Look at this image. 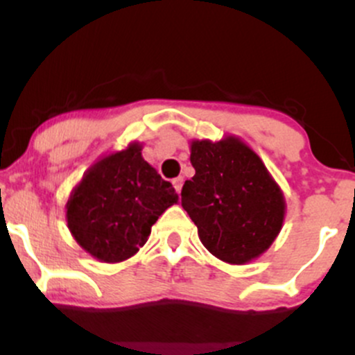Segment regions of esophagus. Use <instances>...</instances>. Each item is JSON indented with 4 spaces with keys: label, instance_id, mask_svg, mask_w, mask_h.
Returning a JSON list of instances; mask_svg holds the SVG:
<instances>
[{
    "label": "esophagus",
    "instance_id": "esophagus-1",
    "mask_svg": "<svg viewBox=\"0 0 355 355\" xmlns=\"http://www.w3.org/2000/svg\"><path fill=\"white\" fill-rule=\"evenodd\" d=\"M173 187H175V190L178 191V193H180V190H182V187H183V177H177V178H173Z\"/></svg>",
    "mask_w": 355,
    "mask_h": 355
}]
</instances>
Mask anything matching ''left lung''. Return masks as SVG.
Returning a JSON list of instances; mask_svg holds the SVG:
<instances>
[{
	"label": "left lung",
	"instance_id": "8db88e82",
	"mask_svg": "<svg viewBox=\"0 0 355 355\" xmlns=\"http://www.w3.org/2000/svg\"><path fill=\"white\" fill-rule=\"evenodd\" d=\"M191 180L182 189V207L193 220L207 250L227 263L257 259L272 245L284 223L280 187L240 138L193 140Z\"/></svg>",
	"mask_w": 355,
	"mask_h": 355
}]
</instances>
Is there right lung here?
<instances>
[{
  "label": "right lung",
  "instance_id": "right-lung-1",
  "mask_svg": "<svg viewBox=\"0 0 355 355\" xmlns=\"http://www.w3.org/2000/svg\"><path fill=\"white\" fill-rule=\"evenodd\" d=\"M177 202L172 183L146 164L135 141L87 170L68 198V229L92 257L121 262L145 245L153 223Z\"/></svg>",
  "mask_w": 355,
  "mask_h": 355
}]
</instances>
